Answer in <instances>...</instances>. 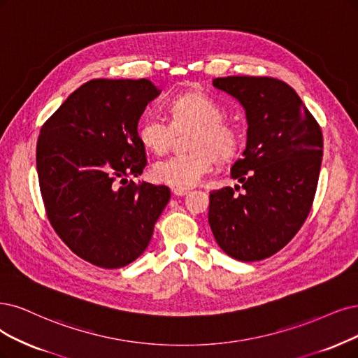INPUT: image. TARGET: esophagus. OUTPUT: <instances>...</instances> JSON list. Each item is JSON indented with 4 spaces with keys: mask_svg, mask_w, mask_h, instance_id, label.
I'll use <instances>...</instances> for the list:
<instances>
[{
    "mask_svg": "<svg viewBox=\"0 0 358 358\" xmlns=\"http://www.w3.org/2000/svg\"><path fill=\"white\" fill-rule=\"evenodd\" d=\"M172 194L186 196V194H189V190L187 189H176V187H172Z\"/></svg>",
    "mask_w": 358,
    "mask_h": 358,
    "instance_id": "esophagus-1",
    "label": "esophagus"
}]
</instances>
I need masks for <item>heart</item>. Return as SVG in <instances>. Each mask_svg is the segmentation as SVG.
Wrapping results in <instances>:
<instances>
[{
  "instance_id": "heart-1",
  "label": "heart",
  "mask_w": 358,
  "mask_h": 358,
  "mask_svg": "<svg viewBox=\"0 0 358 358\" xmlns=\"http://www.w3.org/2000/svg\"><path fill=\"white\" fill-rule=\"evenodd\" d=\"M171 124L156 113L141 117L137 137L148 150L162 153L176 132L192 128L187 136L189 152L159 159L152 165L155 181L176 189H190L210 172L215 157L226 161L239 149L237 128L224 119L222 106L203 91L184 92L168 104Z\"/></svg>"
}]
</instances>
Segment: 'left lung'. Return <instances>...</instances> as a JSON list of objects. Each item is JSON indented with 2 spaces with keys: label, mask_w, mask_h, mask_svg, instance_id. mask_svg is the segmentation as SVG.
<instances>
[{
  "label": "left lung",
  "mask_w": 358,
  "mask_h": 358,
  "mask_svg": "<svg viewBox=\"0 0 358 358\" xmlns=\"http://www.w3.org/2000/svg\"><path fill=\"white\" fill-rule=\"evenodd\" d=\"M213 84L243 106L248 138L231 166L241 186L210 192L209 226L229 257L266 259L292 241L310 214L322 166V129L295 90L279 79L227 76Z\"/></svg>",
  "instance_id": "obj_1"
}]
</instances>
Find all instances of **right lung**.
Listing matches in <instances>:
<instances>
[{
	"mask_svg": "<svg viewBox=\"0 0 358 358\" xmlns=\"http://www.w3.org/2000/svg\"><path fill=\"white\" fill-rule=\"evenodd\" d=\"M159 94L144 78L91 79L39 132L36 171L47 217L72 252L97 267L137 259L169 202L166 186L128 180L148 164L137 125Z\"/></svg>",
	"mask_w": 358,
	"mask_h": 358,
	"instance_id": "add662e5",
	"label": "right lung"
}]
</instances>
